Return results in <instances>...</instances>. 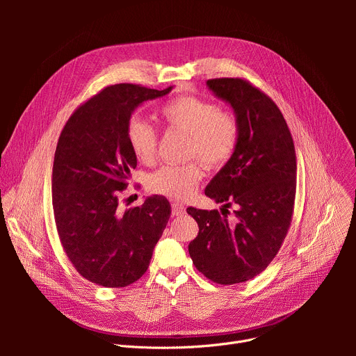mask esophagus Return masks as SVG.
<instances>
[{
  "mask_svg": "<svg viewBox=\"0 0 356 356\" xmlns=\"http://www.w3.org/2000/svg\"><path fill=\"white\" fill-rule=\"evenodd\" d=\"M186 213V207L180 202H173L172 204V216L177 217V216H183Z\"/></svg>",
  "mask_w": 356,
  "mask_h": 356,
  "instance_id": "1",
  "label": "esophagus"
}]
</instances>
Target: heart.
Instances as JSON below:
<instances>
[{"mask_svg":"<svg viewBox=\"0 0 356 356\" xmlns=\"http://www.w3.org/2000/svg\"><path fill=\"white\" fill-rule=\"evenodd\" d=\"M159 118L169 129L187 134L186 158H198L210 169L225 166L239 139L236 117L197 95L183 94L168 99L159 108ZM127 140L134 156L150 165L156 158L158 132L149 122L132 118L127 127ZM204 176L198 161L165 165L147 177V188L161 195L183 200L191 195Z\"/></svg>","mask_w":356,"mask_h":356,"instance_id":"1","label":"heart"}]
</instances>
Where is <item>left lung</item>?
Returning a JSON list of instances; mask_svg holds the SVG:
<instances>
[{"label":"left lung","mask_w":356,"mask_h":356,"mask_svg":"<svg viewBox=\"0 0 356 356\" xmlns=\"http://www.w3.org/2000/svg\"><path fill=\"white\" fill-rule=\"evenodd\" d=\"M207 86L232 106L239 139L229 162L206 188L207 197L222 202V213L187 209L200 229L188 253L211 282L236 284L262 273L287 235L296 200V150L282 111L261 88L239 77L211 79Z\"/></svg>","instance_id":"1"}]
</instances>
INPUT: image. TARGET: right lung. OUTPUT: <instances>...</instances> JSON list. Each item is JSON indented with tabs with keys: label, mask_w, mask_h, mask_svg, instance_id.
I'll return each instance as SVG.
<instances>
[{
	"label": "right lung",
	"mask_w": 356,
	"mask_h": 356,
	"mask_svg": "<svg viewBox=\"0 0 356 356\" xmlns=\"http://www.w3.org/2000/svg\"><path fill=\"white\" fill-rule=\"evenodd\" d=\"M170 90L104 87L74 110L59 136L52 173L56 229L74 269L98 286L125 287L140 279L169 221L163 195L124 210L121 193L136 168L127 140L131 114Z\"/></svg>",
	"instance_id": "1"
}]
</instances>
